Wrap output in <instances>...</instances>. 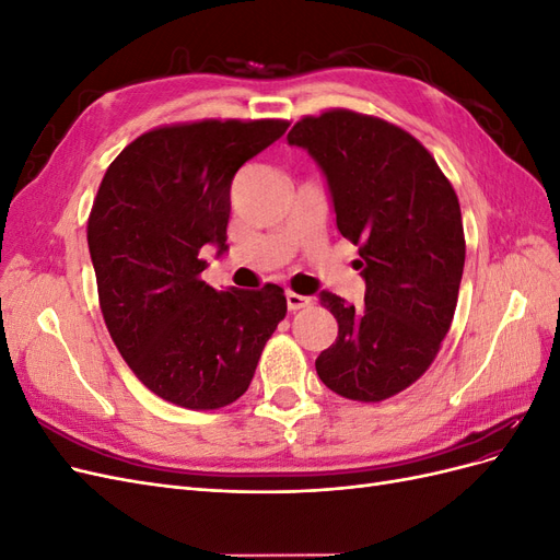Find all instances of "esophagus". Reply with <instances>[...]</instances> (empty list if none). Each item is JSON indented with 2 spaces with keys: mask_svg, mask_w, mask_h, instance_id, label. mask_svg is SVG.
Masks as SVG:
<instances>
[{
  "mask_svg": "<svg viewBox=\"0 0 560 560\" xmlns=\"http://www.w3.org/2000/svg\"><path fill=\"white\" fill-rule=\"evenodd\" d=\"M287 308L290 311H301V308H308L313 299L311 296H303V294H296V292H287Z\"/></svg>",
  "mask_w": 560,
  "mask_h": 560,
  "instance_id": "1",
  "label": "esophagus"
}]
</instances>
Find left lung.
<instances>
[{
  "label": "left lung",
  "instance_id": "1",
  "mask_svg": "<svg viewBox=\"0 0 560 560\" xmlns=\"http://www.w3.org/2000/svg\"><path fill=\"white\" fill-rule=\"evenodd\" d=\"M327 179L336 226L360 247L364 306L322 292L338 322L319 352V381L354 401H383L434 362L465 268L460 202L430 151L376 116L331 109L287 135Z\"/></svg>",
  "mask_w": 560,
  "mask_h": 560
}]
</instances>
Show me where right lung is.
<instances>
[{
    "mask_svg": "<svg viewBox=\"0 0 560 560\" xmlns=\"http://www.w3.org/2000/svg\"><path fill=\"white\" fill-rule=\"evenodd\" d=\"M287 121H198L140 135L114 159L89 217L105 325L151 393L184 409L245 395L287 313L282 287L217 292L202 245L224 254L231 182Z\"/></svg>",
    "mask_w": 560,
    "mask_h": 560,
    "instance_id": "1",
    "label": "right lung"
}]
</instances>
